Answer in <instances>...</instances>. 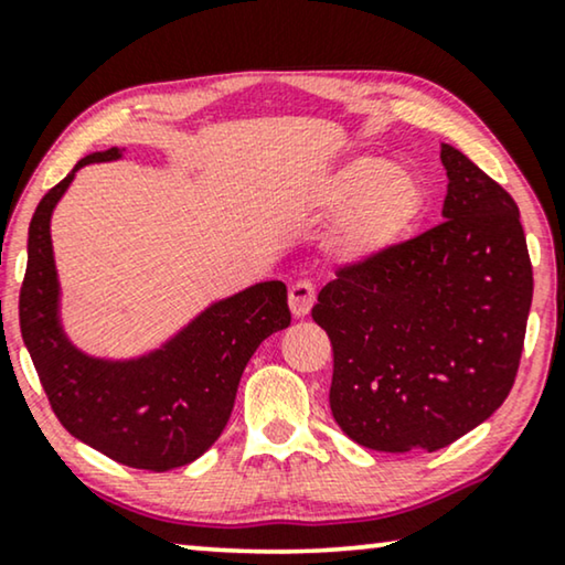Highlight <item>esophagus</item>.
Wrapping results in <instances>:
<instances>
[{"label":"esophagus","mask_w":565,"mask_h":565,"mask_svg":"<svg viewBox=\"0 0 565 565\" xmlns=\"http://www.w3.org/2000/svg\"><path fill=\"white\" fill-rule=\"evenodd\" d=\"M288 303H290V311L296 319H303V316L311 313V308L316 303V290L313 285L308 280H298L290 285V292H288Z\"/></svg>","instance_id":"34e87169"}]
</instances>
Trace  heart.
Listing matches in <instances>:
<instances>
[{
    "instance_id": "1",
    "label": "heart",
    "mask_w": 565,
    "mask_h": 565,
    "mask_svg": "<svg viewBox=\"0 0 565 565\" xmlns=\"http://www.w3.org/2000/svg\"><path fill=\"white\" fill-rule=\"evenodd\" d=\"M316 203L339 211L334 246L347 259H373L412 231L427 207L414 169L358 157L337 167L316 190Z\"/></svg>"
}]
</instances>
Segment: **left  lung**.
Listing matches in <instances>:
<instances>
[{
  "mask_svg": "<svg viewBox=\"0 0 565 565\" xmlns=\"http://www.w3.org/2000/svg\"><path fill=\"white\" fill-rule=\"evenodd\" d=\"M443 223L337 269L313 321L334 350L329 404L342 431L381 452H435L512 391L532 265L512 195L443 143Z\"/></svg>",
  "mask_w": 565,
  "mask_h": 565,
  "instance_id": "8db88e82",
  "label": "left lung"
}]
</instances>
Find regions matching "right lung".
Listing matches in <instances>:
<instances>
[{
  "mask_svg": "<svg viewBox=\"0 0 565 565\" xmlns=\"http://www.w3.org/2000/svg\"><path fill=\"white\" fill-rule=\"evenodd\" d=\"M120 149L84 157L38 203L28 231L20 331L58 422L122 466L164 470L200 458L226 427L242 373L269 334L290 327L288 288L257 282L207 306L164 347L136 360H103L68 342L58 319L51 215L74 174Z\"/></svg>",
  "mask_w": 565,
  "mask_h": 565,
  "instance_id": "add662e5",
  "label": "right lung"
}]
</instances>
